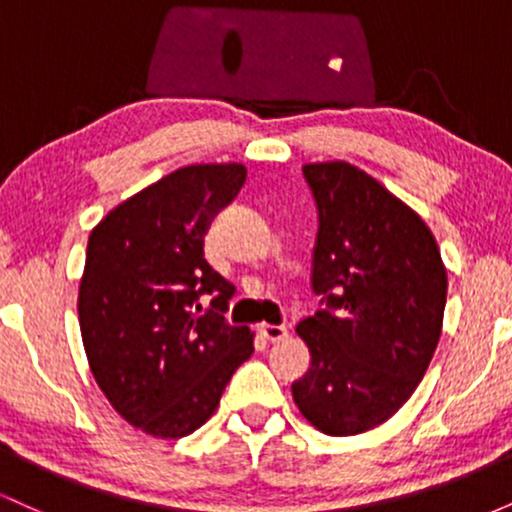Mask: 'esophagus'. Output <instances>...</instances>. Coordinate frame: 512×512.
I'll use <instances>...</instances> for the list:
<instances>
[{"label":"esophagus","instance_id":"1","mask_svg":"<svg viewBox=\"0 0 512 512\" xmlns=\"http://www.w3.org/2000/svg\"><path fill=\"white\" fill-rule=\"evenodd\" d=\"M257 332H260L262 339H267V342H272V344L284 342V339L289 337V332H286V327H281V325H267V322L257 327Z\"/></svg>","mask_w":512,"mask_h":512}]
</instances>
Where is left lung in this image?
<instances>
[{
	"mask_svg": "<svg viewBox=\"0 0 512 512\" xmlns=\"http://www.w3.org/2000/svg\"><path fill=\"white\" fill-rule=\"evenodd\" d=\"M317 204L313 291L298 322L310 368L291 385L317 431L356 436L414 395L443 330L448 272L433 233L402 199L346 161L305 163Z\"/></svg>",
	"mask_w": 512,
	"mask_h": 512,
	"instance_id": "left-lung-1",
	"label": "left lung"
}]
</instances>
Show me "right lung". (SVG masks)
Listing matches in <instances>:
<instances>
[{
	"instance_id": "right-lung-1",
	"label": "right lung",
	"mask_w": 512,
	"mask_h": 512,
	"mask_svg": "<svg viewBox=\"0 0 512 512\" xmlns=\"http://www.w3.org/2000/svg\"><path fill=\"white\" fill-rule=\"evenodd\" d=\"M243 163L178 168L117 204L88 236L79 325L113 409L154 438L190 436L219 407L255 346L223 313L233 286L204 260V236L243 187ZM214 295L201 313L199 295Z\"/></svg>"
}]
</instances>
